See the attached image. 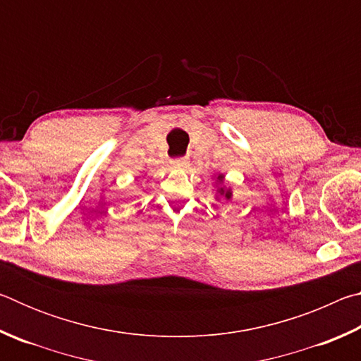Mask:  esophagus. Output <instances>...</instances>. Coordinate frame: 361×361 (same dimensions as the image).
I'll list each match as a JSON object with an SVG mask.
<instances>
[{
    "instance_id": "esophagus-1",
    "label": "esophagus",
    "mask_w": 361,
    "mask_h": 361,
    "mask_svg": "<svg viewBox=\"0 0 361 361\" xmlns=\"http://www.w3.org/2000/svg\"><path fill=\"white\" fill-rule=\"evenodd\" d=\"M170 164H172L175 169H185V167H188L189 161H188V157H178V159H173Z\"/></svg>"
}]
</instances>
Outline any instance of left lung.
Listing matches in <instances>:
<instances>
[{"instance_id": "left-lung-1", "label": "left lung", "mask_w": 361, "mask_h": 361, "mask_svg": "<svg viewBox=\"0 0 361 361\" xmlns=\"http://www.w3.org/2000/svg\"><path fill=\"white\" fill-rule=\"evenodd\" d=\"M223 183H224V175L219 173V175L216 176V185H218V189H216V199L223 197V199H226V200H231V197H232L231 188H226V186L223 185Z\"/></svg>"}]
</instances>
